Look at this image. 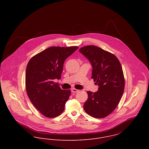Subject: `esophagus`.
Masks as SVG:
<instances>
[{
	"mask_svg": "<svg viewBox=\"0 0 149 149\" xmlns=\"http://www.w3.org/2000/svg\"><path fill=\"white\" fill-rule=\"evenodd\" d=\"M71 91H72V92H73V93H77V92H78L79 91V90L76 89H75V88H72V89H71Z\"/></svg>",
	"mask_w": 149,
	"mask_h": 149,
	"instance_id": "34e87169",
	"label": "esophagus"
}]
</instances>
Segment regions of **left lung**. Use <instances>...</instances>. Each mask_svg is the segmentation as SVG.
Wrapping results in <instances>:
<instances>
[{
	"instance_id": "left-lung-1",
	"label": "left lung",
	"mask_w": 149,
	"mask_h": 149,
	"mask_svg": "<svg viewBox=\"0 0 149 149\" xmlns=\"http://www.w3.org/2000/svg\"><path fill=\"white\" fill-rule=\"evenodd\" d=\"M79 51L91 64V78L99 86L96 92L87 91L88 98L84 109L93 118H105L116 108L124 92L125 79L122 65L114 54L99 47L86 46Z\"/></svg>"
}]
</instances>
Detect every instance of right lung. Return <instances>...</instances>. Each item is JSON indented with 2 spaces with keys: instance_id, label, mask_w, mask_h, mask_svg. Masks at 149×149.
<instances>
[{
  "instance_id": "add662e5",
  "label": "right lung",
  "mask_w": 149,
  "mask_h": 149,
  "mask_svg": "<svg viewBox=\"0 0 149 149\" xmlns=\"http://www.w3.org/2000/svg\"><path fill=\"white\" fill-rule=\"evenodd\" d=\"M77 46L49 47L33 57L26 70V89L30 101L46 117L63 113L70 90H63L54 79H60L65 60Z\"/></svg>"
}]
</instances>
